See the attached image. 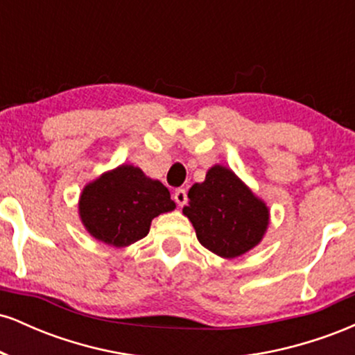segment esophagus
<instances>
[{"label":"esophagus","instance_id":"esophagus-1","mask_svg":"<svg viewBox=\"0 0 355 355\" xmlns=\"http://www.w3.org/2000/svg\"><path fill=\"white\" fill-rule=\"evenodd\" d=\"M173 198H175V202L178 203V205L183 207L187 203V190L185 189H177V190H175V193H173Z\"/></svg>","mask_w":355,"mask_h":355}]
</instances>
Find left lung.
Here are the masks:
<instances>
[{
	"mask_svg": "<svg viewBox=\"0 0 355 355\" xmlns=\"http://www.w3.org/2000/svg\"><path fill=\"white\" fill-rule=\"evenodd\" d=\"M183 214L197 232L198 242L223 259L254 248L266 234L268 209L225 166L215 165L205 182L189 190Z\"/></svg>",
	"mask_w": 355,
	"mask_h": 355,
	"instance_id": "8db88e82",
	"label": "left lung"
}]
</instances>
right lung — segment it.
<instances>
[{"label":"right lung","mask_w":355,"mask_h":355,"mask_svg":"<svg viewBox=\"0 0 355 355\" xmlns=\"http://www.w3.org/2000/svg\"><path fill=\"white\" fill-rule=\"evenodd\" d=\"M175 209L162 182L145 177L140 168L121 165L85 187L80 217L95 239L113 247H126L146 237L150 223Z\"/></svg>","instance_id":"obj_1"}]
</instances>
